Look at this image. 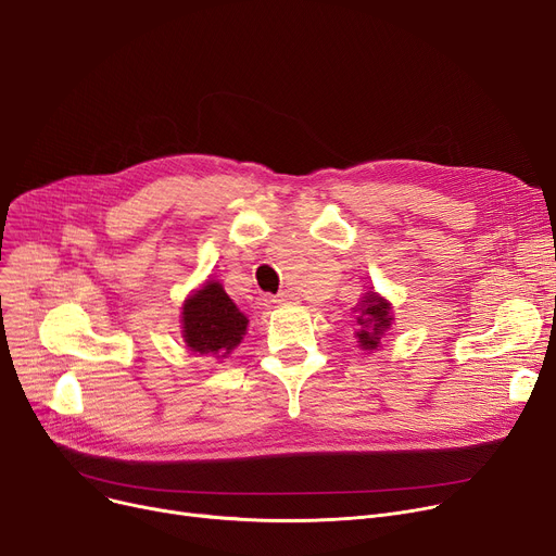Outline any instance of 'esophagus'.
<instances>
[{
    "instance_id": "esophagus-1",
    "label": "esophagus",
    "mask_w": 556,
    "mask_h": 556,
    "mask_svg": "<svg viewBox=\"0 0 556 556\" xmlns=\"http://www.w3.org/2000/svg\"><path fill=\"white\" fill-rule=\"evenodd\" d=\"M293 300H298V298H295V293H293V290H281L279 295H275V298H273V302H277V304H283V302H293Z\"/></svg>"
}]
</instances>
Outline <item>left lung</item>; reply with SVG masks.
<instances>
[{
  "label": "left lung",
  "mask_w": 556,
  "mask_h": 556,
  "mask_svg": "<svg viewBox=\"0 0 556 556\" xmlns=\"http://www.w3.org/2000/svg\"><path fill=\"white\" fill-rule=\"evenodd\" d=\"M358 344L365 349V352H374L381 344L383 333L392 327V306L388 300H383L381 295H376L374 290H367L365 298L358 304Z\"/></svg>",
  "instance_id": "left-lung-1"
}]
</instances>
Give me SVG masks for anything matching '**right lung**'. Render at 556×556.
<instances>
[{"label":"right lung","instance_id":"add662e5","mask_svg":"<svg viewBox=\"0 0 556 556\" xmlns=\"http://www.w3.org/2000/svg\"><path fill=\"white\" fill-rule=\"evenodd\" d=\"M248 331V317L225 293V288L210 279L185 300L182 338L193 354L225 358L239 346Z\"/></svg>","mask_w":556,"mask_h":556}]
</instances>
